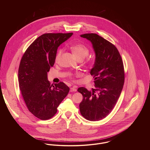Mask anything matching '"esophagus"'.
Returning <instances> with one entry per match:
<instances>
[{
  "mask_svg": "<svg viewBox=\"0 0 150 150\" xmlns=\"http://www.w3.org/2000/svg\"><path fill=\"white\" fill-rule=\"evenodd\" d=\"M77 91L76 88L74 87V86H73V87H71L70 88V92H76Z\"/></svg>",
  "mask_w": 150,
  "mask_h": 150,
  "instance_id": "esophagus-1",
  "label": "esophagus"
}]
</instances>
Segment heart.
<instances>
[{
	"label": "heart",
	"mask_w": 150,
	"mask_h": 150,
	"mask_svg": "<svg viewBox=\"0 0 150 150\" xmlns=\"http://www.w3.org/2000/svg\"><path fill=\"white\" fill-rule=\"evenodd\" d=\"M70 50L77 59L81 60L84 59L86 56H88L89 52V49L84 45L81 44H74L71 45L70 47ZM62 52V49L58 50L55 57L56 61H58L59 59ZM89 62H91V61H89Z\"/></svg>",
	"instance_id": "b5f03b06"
}]
</instances>
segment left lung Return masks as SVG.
<instances>
[{"mask_svg":"<svg viewBox=\"0 0 150 150\" xmlns=\"http://www.w3.org/2000/svg\"><path fill=\"white\" fill-rule=\"evenodd\" d=\"M91 42L95 59L90 74L93 76L95 89L88 91L84 87L77 91L83 99L79 107L87 120H101L115 106L124 84V69L121 57L114 45L95 33L80 35Z\"/></svg>","mask_w":150,"mask_h":150,"instance_id":"1","label":"left lung"}]
</instances>
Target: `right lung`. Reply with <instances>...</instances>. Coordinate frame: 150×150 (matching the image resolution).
<instances>
[{"instance_id":"1","label":"right lung","mask_w":150,"mask_h":150,"mask_svg":"<svg viewBox=\"0 0 150 150\" xmlns=\"http://www.w3.org/2000/svg\"><path fill=\"white\" fill-rule=\"evenodd\" d=\"M72 35L43 34L22 56L18 69L19 86L29 111L40 120L52 118L69 92V88L63 82L52 87L47 73L54 64L58 47Z\"/></svg>"}]
</instances>
